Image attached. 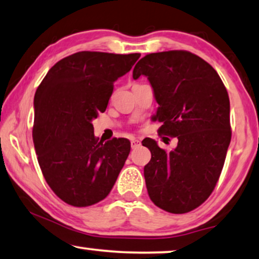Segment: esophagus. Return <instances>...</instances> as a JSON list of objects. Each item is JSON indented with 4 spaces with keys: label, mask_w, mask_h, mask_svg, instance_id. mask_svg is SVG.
Wrapping results in <instances>:
<instances>
[{
    "label": "esophagus",
    "mask_w": 259,
    "mask_h": 259,
    "mask_svg": "<svg viewBox=\"0 0 259 259\" xmlns=\"http://www.w3.org/2000/svg\"><path fill=\"white\" fill-rule=\"evenodd\" d=\"M140 145H141V142H140V140H138V139H132V140H131V147H132L133 149L138 148Z\"/></svg>",
    "instance_id": "1"
}]
</instances>
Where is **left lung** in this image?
<instances>
[{"label":"left lung","instance_id":"left-lung-1","mask_svg":"<svg viewBox=\"0 0 259 259\" xmlns=\"http://www.w3.org/2000/svg\"><path fill=\"white\" fill-rule=\"evenodd\" d=\"M144 74L159 104L154 120L163 122L159 134L178 138L170 152L153 139L142 145L151 151L144 168L153 203L171 213L200 207L210 196L231 140L230 102L215 69L185 50L146 55L137 63L133 78Z\"/></svg>","mask_w":259,"mask_h":259}]
</instances>
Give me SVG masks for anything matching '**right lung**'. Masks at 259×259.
Masks as SVG:
<instances>
[{"mask_svg":"<svg viewBox=\"0 0 259 259\" xmlns=\"http://www.w3.org/2000/svg\"><path fill=\"white\" fill-rule=\"evenodd\" d=\"M140 54L80 51L49 70L35 93L32 140L49 187L65 203L89 207L110 194L131 151L125 138L104 142L92 120L107 107L113 84Z\"/></svg>","mask_w":259,"mask_h":259,"instance_id":"right-lung-1","label":"right lung"}]
</instances>
